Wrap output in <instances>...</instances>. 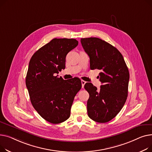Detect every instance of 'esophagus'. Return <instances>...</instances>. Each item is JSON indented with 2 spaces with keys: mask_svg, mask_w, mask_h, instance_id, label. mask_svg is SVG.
I'll return each mask as SVG.
<instances>
[{
  "mask_svg": "<svg viewBox=\"0 0 152 152\" xmlns=\"http://www.w3.org/2000/svg\"><path fill=\"white\" fill-rule=\"evenodd\" d=\"M85 83H86L85 81H84V80H82V88L84 87V85H85Z\"/></svg>",
  "mask_w": 152,
  "mask_h": 152,
  "instance_id": "34e87169",
  "label": "esophagus"
}]
</instances>
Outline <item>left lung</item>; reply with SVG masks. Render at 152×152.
Masks as SVG:
<instances>
[{"label": "left lung", "mask_w": 152, "mask_h": 152, "mask_svg": "<svg viewBox=\"0 0 152 152\" xmlns=\"http://www.w3.org/2000/svg\"><path fill=\"white\" fill-rule=\"evenodd\" d=\"M82 45L90 57V69H99L102 83L97 90L91 83L85 89L90 97L87 102L88 117L98 123L115 118L126 102L129 73L121 53L110 43L96 37L81 39Z\"/></svg>", "instance_id": "obj_1"}]
</instances>
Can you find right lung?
Here are the masks:
<instances>
[{
	"mask_svg": "<svg viewBox=\"0 0 152 152\" xmlns=\"http://www.w3.org/2000/svg\"><path fill=\"white\" fill-rule=\"evenodd\" d=\"M78 44L74 39H53L30 59L26 85L35 110L46 121L58 124L67 120L74 97L82 88L80 78L64 80L56 74L64 69L67 53Z\"/></svg>",
	"mask_w": 152,
	"mask_h": 152,
	"instance_id": "right-lung-1",
	"label": "right lung"
}]
</instances>
